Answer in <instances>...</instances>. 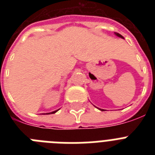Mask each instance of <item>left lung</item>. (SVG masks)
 Listing matches in <instances>:
<instances>
[{
  "label": "left lung",
  "mask_w": 155,
  "mask_h": 155,
  "mask_svg": "<svg viewBox=\"0 0 155 155\" xmlns=\"http://www.w3.org/2000/svg\"><path fill=\"white\" fill-rule=\"evenodd\" d=\"M115 35H117V36H118V37H120V38H122V39H124V37H123V35H120V34L117 33V32H115ZM100 109V110H101V111H103V109Z\"/></svg>",
  "instance_id": "8db88e82"
}]
</instances>
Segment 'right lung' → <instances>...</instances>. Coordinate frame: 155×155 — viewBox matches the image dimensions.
Listing matches in <instances>:
<instances>
[{
  "label": "right lung",
  "instance_id": "1",
  "mask_svg": "<svg viewBox=\"0 0 155 155\" xmlns=\"http://www.w3.org/2000/svg\"><path fill=\"white\" fill-rule=\"evenodd\" d=\"M59 110V109H58ZM58 110H56V111H53V112H52V113H46V114H53V113H57V111Z\"/></svg>",
  "mask_w": 155,
  "mask_h": 155
}]
</instances>
